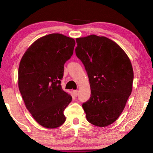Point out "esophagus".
Returning a JSON list of instances; mask_svg holds the SVG:
<instances>
[{
	"label": "esophagus",
	"instance_id": "34e87169",
	"mask_svg": "<svg viewBox=\"0 0 153 153\" xmlns=\"http://www.w3.org/2000/svg\"><path fill=\"white\" fill-rule=\"evenodd\" d=\"M73 94L75 96V97H77V95H78V90H74L73 91Z\"/></svg>",
	"mask_w": 153,
	"mask_h": 153
}]
</instances>
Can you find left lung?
<instances>
[{
	"mask_svg": "<svg viewBox=\"0 0 153 153\" xmlns=\"http://www.w3.org/2000/svg\"><path fill=\"white\" fill-rule=\"evenodd\" d=\"M76 54L88 76L91 95L82 107L88 122L106 127L117 120L132 91L134 71L117 43L92 34L76 38Z\"/></svg>",
	"mask_w": 153,
	"mask_h": 153,
	"instance_id": "left-lung-1",
	"label": "left lung"
}]
</instances>
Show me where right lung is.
Masks as SVG:
<instances>
[{"instance_id": "1", "label": "right lung", "mask_w": 153, "mask_h": 153, "mask_svg": "<svg viewBox=\"0 0 153 153\" xmlns=\"http://www.w3.org/2000/svg\"><path fill=\"white\" fill-rule=\"evenodd\" d=\"M75 45L74 38L51 33L32 43L20 61L19 91L27 109L44 128H59L65 121L63 111L72 97L62 89L61 79Z\"/></svg>"}]
</instances>
